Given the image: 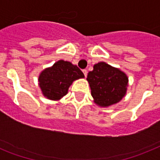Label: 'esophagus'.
<instances>
[{
  "label": "esophagus",
  "mask_w": 160,
  "mask_h": 160,
  "mask_svg": "<svg viewBox=\"0 0 160 160\" xmlns=\"http://www.w3.org/2000/svg\"><path fill=\"white\" fill-rule=\"evenodd\" d=\"M83 73H84V75H85V77H86L87 76V70H83Z\"/></svg>",
  "instance_id": "34e87169"
}]
</instances>
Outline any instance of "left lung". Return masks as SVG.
<instances>
[{
	"label": "left lung",
	"mask_w": 160,
	"mask_h": 160,
	"mask_svg": "<svg viewBox=\"0 0 160 160\" xmlns=\"http://www.w3.org/2000/svg\"><path fill=\"white\" fill-rule=\"evenodd\" d=\"M87 81L94 102L101 108L119 103L125 96L129 77L120 69L100 61L88 73Z\"/></svg>",
	"instance_id": "8db88e82"
}]
</instances>
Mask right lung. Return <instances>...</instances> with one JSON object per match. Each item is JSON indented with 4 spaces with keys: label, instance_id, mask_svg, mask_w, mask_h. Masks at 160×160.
Returning a JSON list of instances; mask_svg holds the SVG:
<instances>
[{
    "label": "right lung",
    "instance_id": "right-lung-1",
    "mask_svg": "<svg viewBox=\"0 0 160 160\" xmlns=\"http://www.w3.org/2000/svg\"><path fill=\"white\" fill-rule=\"evenodd\" d=\"M82 78H85V75L76 65L60 60L40 73L38 85L46 99L59 101L67 94L72 83Z\"/></svg>",
    "mask_w": 160,
    "mask_h": 160
}]
</instances>
